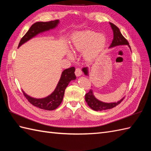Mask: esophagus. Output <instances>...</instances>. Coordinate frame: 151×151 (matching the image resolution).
<instances>
[{
    "mask_svg": "<svg viewBox=\"0 0 151 151\" xmlns=\"http://www.w3.org/2000/svg\"><path fill=\"white\" fill-rule=\"evenodd\" d=\"M82 70L80 68H76L75 70V75L76 76H80L82 75Z\"/></svg>",
    "mask_w": 151,
    "mask_h": 151,
    "instance_id": "34e87169",
    "label": "esophagus"
}]
</instances>
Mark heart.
Instances as JSON below:
<instances>
[{"label":"heart","mask_w":151,"mask_h":151,"mask_svg":"<svg viewBox=\"0 0 151 151\" xmlns=\"http://www.w3.org/2000/svg\"><path fill=\"white\" fill-rule=\"evenodd\" d=\"M106 37L103 34L94 32L91 30H83L76 32L71 40V48L75 52L84 51L86 59L94 58L104 49L106 44ZM72 58L73 54L69 53Z\"/></svg>","instance_id":"obj_1"}]
</instances>
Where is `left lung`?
<instances>
[{
	"label": "left lung",
	"mask_w": 151,
	"mask_h": 151,
	"mask_svg": "<svg viewBox=\"0 0 151 151\" xmlns=\"http://www.w3.org/2000/svg\"><path fill=\"white\" fill-rule=\"evenodd\" d=\"M110 24L111 25V27L114 32V39L110 45V48H112L119 45H128L130 48L129 42H128V41L125 39L123 35L121 34L119 28L115 26L114 24L111 23V22H110ZM82 71L84 72L86 75H88V68L87 67H84V68L82 69ZM123 99L124 97L117 102H111V103L103 102L98 100V99L95 97L91 89L89 90L88 93H86L85 95V100L86 102H87L88 105L92 109V110H93L95 111H102L113 108L119 104H120L122 101L123 100Z\"/></svg>",
	"instance_id": "obj_1"
}]
</instances>
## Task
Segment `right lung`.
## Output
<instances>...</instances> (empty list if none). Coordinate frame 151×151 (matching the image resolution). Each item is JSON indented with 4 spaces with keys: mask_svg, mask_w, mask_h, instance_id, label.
Listing matches in <instances>:
<instances>
[{
    "mask_svg": "<svg viewBox=\"0 0 151 151\" xmlns=\"http://www.w3.org/2000/svg\"><path fill=\"white\" fill-rule=\"evenodd\" d=\"M59 23V20L50 21L49 22H37L32 25L30 29L26 34L21 38L19 43L18 47L22 45L25 42L30 40L40 33L48 31L56 28ZM75 68L74 67L65 69L62 73L61 78L58 82L56 89L50 95L43 99H36L30 97L29 95L23 92L24 97L27 98L29 102L41 109L45 110H54L59 106L63 101L64 93L68 86L69 83L76 79L75 75Z\"/></svg>",
    "mask_w": 151,
    "mask_h": 151,
    "instance_id": "1",
    "label": "right lung"
}]
</instances>
